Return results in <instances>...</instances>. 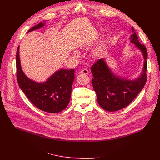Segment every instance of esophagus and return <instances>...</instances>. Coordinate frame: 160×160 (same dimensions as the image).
I'll list each match as a JSON object with an SVG mask.
<instances>
[{"instance_id":"obj_1","label":"esophagus","mask_w":160,"mask_h":160,"mask_svg":"<svg viewBox=\"0 0 160 160\" xmlns=\"http://www.w3.org/2000/svg\"><path fill=\"white\" fill-rule=\"evenodd\" d=\"M80 73L82 74H85V75H87L88 73V70L87 69H83L81 72H80Z\"/></svg>"}]
</instances>
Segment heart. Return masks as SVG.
I'll return each instance as SVG.
<instances>
[{
	"label": "heart",
	"instance_id": "heart-1",
	"mask_svg": "<svg viewBox=\"0 0 160 160\" xmlns=\"http://www.w3.org/2000/svg\"><path fill=\"white\" fill-rule=\"evenodd\" d=\"M105 45H106V41L105 40L101 41V42L93 50V51H92L93 56H96V57L99 56L101 55V54L102 53L103 49H104Z\"/></svg>",
	"mask_w": 160,
	"mask_h": 160
}]
</instances>
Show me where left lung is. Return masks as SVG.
Instances as JSON below:
<instances>
[{"instance_id": "8db88e82", "label": "left lung", "mask_w": 160, "mask_h": 160, "mask_svg": "<svg viewBox=\"0 0 160 160\" xmlns=\"http://www.w3.org/2000/svg\"><path fill=\"white\" fill-rule=\"evenodd\" d=\"M132 34L129 40L142 53L144 59L141 75L135 80H128L115 75L103 58L97 61L91 67L93 75L92 85L96 92L99 106L108 111H115L127 106L144 88L146 80L148 52L132 27Z\"/></svg>"}]
</instances>
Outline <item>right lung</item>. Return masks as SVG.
Instances as JSON below:
<instances>
[{
	"label": "right lung",
	"mask_w": 160,
	"mask_h": 160,
	"mask_svg": "<svg viewBox=\"0 0 160 160\" xmlns=\"http://www.w3.org/2000/svg\"><path fill=\"white\" fill-rule=\"evenodd\" d=\"M45 25L40 23L28 32ZM18 46L16 52V70L18 85L28 99L42 111L56 113L64 110L70 102L72 85L75 78V70L61 69L56 72L45 82H36L28 78L22 72L19 56Z\"/></svg>",
	"instance_id": "right-lung-1"
}]
</instances>
